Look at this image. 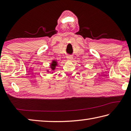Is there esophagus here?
I'll return each instance as SVG.
<instances>
[{
	"mask_svg": "<svg viewBox=\"0 0 131 131\" xmlns=\"http://www.w3.org/2000/svg\"><path fill=\"white\" fill-rule=\"evenodd\" d=\"M67 59L69 61H72L73 59V57L71 55H68L67 56Z\"/></svg>",
	"mask_w": 131,
	"mask_h": 131,
	"instance_id": "obj_1",
	"label": "esophagus"
}]
</instances>
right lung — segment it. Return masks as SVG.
Listing matches in <instances>:
<instances>
[{
	"label": "right lung",
	"mask_w": 131,
	"mask_h": 131,
	"mask_svg": "<svg viewBox=\"0 0 131 131\" xmlns=\"http://www.w3.org/2000/svg\"><path fill=\"white\" fill-rule=\"evenodd\" d=\"M57 65V61H53L52 63H51V66H50V67H51V68L52 70H54L55 69V67H56Z\"/></svg>",
	"instance_id": "right-lung-1"
}]
</instances>
